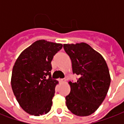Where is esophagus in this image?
Wrapping results in <instances>:
<instances>
[{"label":"esophagus","mask_w":124,"mask_h":124,"mask_svg":"<svg viewBox=\"0 0 124 124\" xmlns=\"http://www.w3.org/2000/svg\"><path fill=\"white\" fill-rule=\"evenodd\" d=\"M60 81L61 82L64 83V82H66V78H62V79L60 80Z\"/></svg>","instance_id":"1"}]
</instances>
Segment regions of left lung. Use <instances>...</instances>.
Wrapping results in <instances>:
<instances>
[{
  "mask_svg": "<svg viewBox=\"0 0 124 124\" xmlns=\"http://www.w3.org/2000/svg\"><path fill=\"white\" fill-rule=\"evenodd\" d=\"M70 56L76 82H69L70 93L66 97L68 109L80 116L96 111L106 98L110 83L109 71L103 56L84 42L64 44Z\"/></svg>",
  "mask_w": 124,
  "mask_h": 124,
  "instance_id": "8db88e82",
  "label": "left lung"
}]
</instances>
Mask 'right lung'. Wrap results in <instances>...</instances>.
I'll use <instances>...</instances> for the list:
<instances>
[{
	"label": "right lung",
	"instance_id": "right-lung-1",
	"mask_svg": "<svg viewBox=\"0 0 124 124\" xmlns=\"http://www.w3.org/2000/svg\"><path fill=\"white\" fill-rule=\"evenodd\" d=\"M62 44L39 40L24 49L16 59L11 75L13 92L20 107L30 115L47 113L52 106L55 86L51 62Z\"/></svg>",
	"mask_w": 124,
	"mask_h": 124
}]
</instances>
